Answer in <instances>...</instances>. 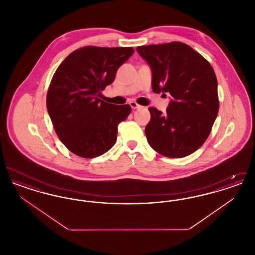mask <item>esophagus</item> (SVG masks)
<instances>
[{
  "label": "esophagus",
  "instance_id": "34e87169",
  "mask_svg": "<svg viewBox=\"0 0 255 255\" xmlns=\"http://www.w3.org/2000/svg\"><path fill=\"white\" fill-rule=\"evenodd\" d=\"M129 104H130V106L132 107V109L133 110L137 109V108H139V107H140V106H139L135 101H131Z\"/></svg>",
  "mask_w": 255,
  "mask_h": 255
}]
</instances>
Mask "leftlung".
<instances>
[{"instance_id": "left-lung-1", "label": "left lung", "mask_w": 255, "mask_h": 255, "mask_svg": "<svg viewBox=\"0 0 255 255\" xmlns=\"http://www.w3.org/2000/svg\"><path fill=\"white\" fill-rule=\"evenodd\" d=\"M152 71L154 93L170 94L166 113L150 107L147 141L158 154L183 158L208 137L219 112L218 83L213 68L182 42L136 48Z\"/></svg>"}]
</instances>
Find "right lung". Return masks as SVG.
I'll use <instances>...</instances> for the list:
<instances>
[{
    "label": "right lung",
    "mask_w": 255,
    "mask_h": 255,
    "mask_svg": "<svg viewBox=\"0 0 255 255\" xmlns=\"http://www.w3.org/2000/svg\"><path fill=\"white\" fill-rule=\"evenodd\" d=\"M133 53L128 48L84 47L60 64L47 95V109L55 133L73 154L86 158L101 156L114 146L118 125L131 106L102 101L101 92Z\"/></svg>",
    "instance_id": "right-lung-1"
}]
</instances>
